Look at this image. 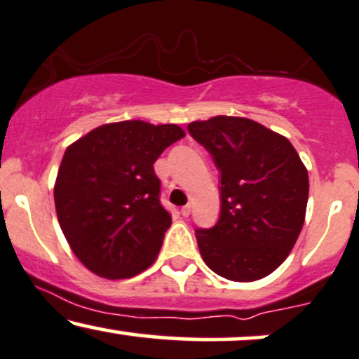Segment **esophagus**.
I'll list each match as a JSON object with an SVG mask.
<instances>
[{"mask_svg": "<svg viewBox=\"0 0 359 359\" xmlns=\"http://www.w3.org/2000/svg\"><path fill=\"white\" fill-rule=\"evenodd\" d=\"M191 210H192L191 204H185V205L180 207V214H182L184 217H189V215H191Z\"/></svg>", "mask_w": 359, "mask_h": 359, "instance_id": "34e87169", "label": "esophagus"}]
</instances>
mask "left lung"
<instances>
[{
	"label": "left lung",
	"instance_id": "1",
	"mask_svg": "<svg viewBox=\"0 0 359 359\" xmlns=\"http://www.w3.org/2000/svg\"><path fill=\"white\" fill-rule=\"evenodd\" d=\"M221 175V215L196 229L201 256L215 274L249 283L266 278L294 248L308 204V170L286 137L241 116L187 127Z\"/></svg>",
	"mask_w": 359,
	"mask_h": 359
}]
</instances>
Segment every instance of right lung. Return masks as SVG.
<instances>
[{
	"label": "right lung",
	"instance_id": "obj_1",
	"mask_svg": "<svg viewBox=\"0 0 359 359\" xmlns=\"http://www.w3.org/2000/svg\"><path fill=\"white\" fill-rule=\"evenodd\" d=\"M185 135L177 125L125 120L95 128L63 155L55 184L60 227L95 274L132 278L162 248L172 217L154 163Z\"/></svg>",
	"mask_w": 359,
	"mask_h": 359
}]
</instances>
